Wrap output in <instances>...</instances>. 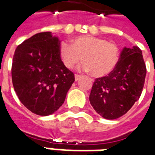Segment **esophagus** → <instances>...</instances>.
Returning <instances> with one entry per match:
<instances>
[{"label":"esophagus","instance_id":"obj_1","mask_svg":"<svg viewBox=\"0 0 155 155\" xmlns=\"http://www.w3.org/2000/svg\"><path fill=\"white\" fill-rule=\"evenodd\" d=\"M81 74H74V79H75V81H79V80L81 79Z\"/></svg>","mask_w":155,"mask_h":155}]
</instances>
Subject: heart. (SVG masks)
Wrapping results in <instances>:
<instances>
[{"label":"heart","mask_w":155,"mask_h":155,"mask_svg":"<svg viewBox=\"0 0 155 155\" xmlns=\"http://www.w3.org/2000/svg\"><path fill=\"white\" fill-rule=\"evenodd\" d=\"M61 61L68 69L74 68L83 58L82 70L90 71L94 77L110 74L119 62L120 49L115 43L91 35L77 36L72 45L62 41L59 45Z\"/></svg>","instance_id":"b5f03b06"}]
</instances>
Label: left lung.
<instances>
[{"instance_id": "1", "label": "left lung", "mask_w": 155, "mask_h": 155, "mask_svg": "<svg viewBox=\"0 0 155 155\" xmlns=\"http://www.w3.org/2000/svg\"><path fill=\"white\" fill-rule=\"evenodd\" d=\"M146 75L142 51L138 46L124 48L110 74L95 79L90 101L94 110L107 120L125 114L140 99Z\"/></svg>"}]
</instances>
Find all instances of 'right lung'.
<instances>
[{"mask_svg": "<svg viewBox=\"0 0 155 155\" xmlns=\"http://www.w3.org/2000/svg\"><path fill=\"white\" fill-rule=\"evenodd\" d=\"M61 41L50 31L37 33L19 45L12 67L13 86L22 104L38 115L54 113L64 103L74 74L59 54Z\"/></svg>", "mask_w": 155, "mask_h": 155, "instance_id": "add662e5", "label": "right lung"}]
</instances>
